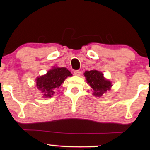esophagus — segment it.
<instances>
[{
	"mask_svg": "<svg viewBox=\"0 0 150 150\" xmlns=\"http://www.w3.org/2000/svg\"><path fill=\"white\" fill-rule=\"evenodd\" d=\"M80 74H81L80 70H75V71H74V75H76V76H80Z\"/></svg>",
	"mask_w": 150,
	"mask_h": 150,
	"instance_id": "esophagus-1",
	"label": "esophagus"
}]
</instances>
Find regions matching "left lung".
I'll return each instance as SVG.
<instances>
[{"instance_id": "1", "label": "left lung", "mask_w": 150, "mask_h": 150, "mask_svg": "<svg viewBox=\"0 0 150 150\" xmlns=\"http://www.w3.org/2000/svg\"><path fill=\"white\" fill-rule=\"evenodd\" d=\"M87 83L94 90V94L97 97H101L102 94L110 89L111 82L106 80L103 76V74L97 70H90L86 71L85 73Z\"/></svg>"}]
</instances>
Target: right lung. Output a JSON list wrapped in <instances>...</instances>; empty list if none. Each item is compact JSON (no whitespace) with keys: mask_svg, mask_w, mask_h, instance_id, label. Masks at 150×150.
Returning a JSON list of instances; mask_svg holds the SVG:
<instances>
[{"mask_svg":"<svg viewBox=\"0 0 150 150\" xmlns=\"http://www.w3.org/2000/svg\"><path fill=\"white\" fill-rule=\"evenodd\" d=\"M69 76H72V74L65 68H53L46 75L37 77V88L42 91L44 97H51Z\"/></svg>","mask_w":150,"mask_h":150,"instance_id":"1","label":"right lung"}]
</instances>
